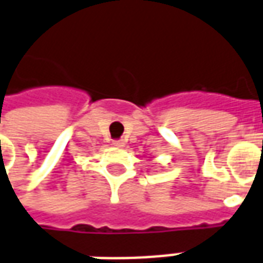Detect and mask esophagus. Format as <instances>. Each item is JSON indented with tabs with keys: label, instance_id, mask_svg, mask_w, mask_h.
<instances>
[{
	"label": "esophagus",
	"instance_id": "1",
	"mask_svg": "<svg viewBox=\"0 0 263 263\" xmlns=\"http://www.w3.org/2000/svg\"><path fill=\"white\" fill-rule=\"evenodd\" d=\"M113 145L116 146V147H123L125 143H124L123 139H116V140H113Z\"/></svg>",
	"mask_w": 263,
	"mask_h": 263
}]
</instances>
